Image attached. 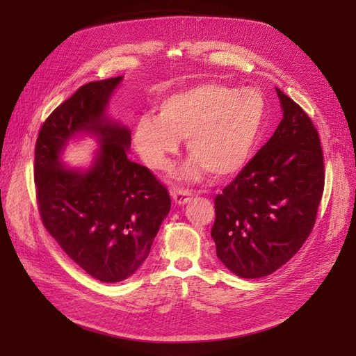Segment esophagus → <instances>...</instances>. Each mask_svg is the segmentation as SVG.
Returning a JSON list of instances; mask_svg holds the SVG:
<instances>
[{"label": "esophagus", "mask_w": 356, "mask_h": 356, "mask_svg": "<svg viewBox=\"0 0 356 356\" xmlns=\"http://www.w3.org/2000/svg\"><path fill=\"white\" fill-rule=\"evenodd\" d=\"M193 196H195V193L192 191H189V189H176L173 192L175 202L179 204V205L191 202V200L193 199Z\"/></svg>", "instance_id": "obj_1"}]
</instances>
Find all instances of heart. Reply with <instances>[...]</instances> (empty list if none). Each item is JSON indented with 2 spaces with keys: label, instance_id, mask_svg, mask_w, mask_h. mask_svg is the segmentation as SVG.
Here are the masks:
<instances>
[{
  "label": "heart",
  "instance_id": "b5f03b06",
  "mask_svg": "<svg viewBox=\"0 0 356 356\" xmlns=\"http://www.w3.org/2000/svg\"><path fill=\"white\" fill-rule=\"evenodd\" d=\"M266 116V102L256 88L202 83L179 90L159 106L157 116H143L134 127V144L143 161L167 170L180 143L196 160L180 172L197 179L205 170L215 177L237 173L249 161Z\"/></svg>",
  "mask_w": 356,
  "mask_h": 356
}]
</instances>
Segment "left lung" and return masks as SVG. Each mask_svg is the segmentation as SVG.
<instances>
[{
    "instance_id": "left-lung-1",
    "label": "left lung",
    "mask_w": 356,
    "mask_h": 356,
    "mask_svg": "<svg viewBox=\"0 0 356 356\" xmlns=\"http://www.w3.org/2000/svg\"><path fill=\"white\" fill-rule=\"evenodd\" d=\"M284 118L270 140L216 195L211 236L237 276H268L310 236L324 189L318 132L301 106L276 88Z\"/></svg>"
}]
</instances>
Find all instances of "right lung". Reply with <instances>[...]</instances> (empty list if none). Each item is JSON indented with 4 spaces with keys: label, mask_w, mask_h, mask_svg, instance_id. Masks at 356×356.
Segmentation results:
<instances>
[{
    "label": "right lung",
    "mask_w": 356,
    "mask_h": 356,
    "mask_svg": "<svg viewBox=\"0 0 356 356\" xmlns=\"http://www.w3.org/2000/svg\"><path fill=\"white\" fill-rule=\"evenodd\" d=\"M122 81L81 86L43 122L35 148L42 222L70 259L102 282H120L144 264L172 199L151 170L128 159L131 132L107 120L104 107ZM99 136L87 172L67 169L58 154L76 131Z\"/></svg>",
    "instance_id": "add662e5"
}]
</instances>
